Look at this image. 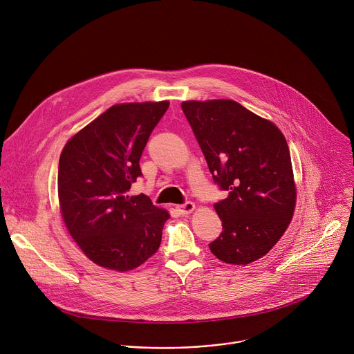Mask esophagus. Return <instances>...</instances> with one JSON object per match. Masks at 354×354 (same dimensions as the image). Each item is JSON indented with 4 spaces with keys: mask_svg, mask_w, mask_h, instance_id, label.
<instances>
[{
    "mask_svg": "<svg viewBox=\"0 0 354 354\" xmlns=\"http://www.w3.org/2000/svg\"><path fill=\"white\" fill-rule=\"evenodd\" d=\"M194 207H196V205H194L193 202L187 201V202H185V203H182V205H178V206H176V210H178L182 216H186V214L192 213V212L194 210Z\"/></svg>",
    "mask_w": 354,
    "mask_h": 354,
    "instance_id": "obj_1",
    "label": "esophagus"
}]
</instances>
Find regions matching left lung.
<instances>
[{"label":"left lung","instance_id":"obj_1","mask_svg":"<svg viewBox=\"0 0 354 354\" xmlns=\"http://www.w3.org/2000/svg\"><path fill=\"white\" fill-rule=\"evenodd\" d=\"M182 110L214 183L228 192L214 205L223 232L209 248L225 263H251L273 248L293 216L286 140L274 123L234 100H190Z\"/></svg>","mask_w":354,"mask_h":354}]
</instances>
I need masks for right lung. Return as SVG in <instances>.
<instances>
[{"instance_id": "right-lung-1", "label": "right lung", "mask_w": 354, "mask_h": 354, "mask_svg": "<svg viewBox=\"0 0 354 354\" xmlns=\"http://www.w3.org/2000/svg\"><path fill=\"white\" fill-rule=\"evenodd\" d=\"M168 102L110 107L65 145L58 165L59 207L69 234L96 265L127 272L160 247L169 214L145 194L140 158Z\"/></svg>"}]
</instances>
